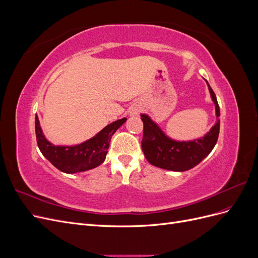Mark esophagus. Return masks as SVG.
I'll return each instance as SVG.
<instances>
[{
    "mask_svg": "<svg viewBox=\"0 0 258 258\" xmlns=\"http://www.w3.org/2000/svg\"><path fill=\"white\" fill-rule=\"evenodd\" d=\"M139 111H140V108L139 107H134L131 110V115H137L138 113H139Z\"/></svg>",
    "mask_w": 258,
    "mask_h": 258,
    "instance_id": "1",
    "label": "esophagus"
}]
</instances>
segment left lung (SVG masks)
Returning <instances> with one entry per match:
<instances>
[{
    "label": "left lung",
    "mask_w": 258,
    "mask_h": 258,
    "mask_svg": "<svg viewBox=\"0 0 258 258\" xmlns=\"http://www.w3.org/2000/svg\"><path fill=\"white\" fill-rule=\"evenodd\" d=\"M208 84V83H207ZM209 90L215 104L217 121L208 134L201 139L188 142H177L168 138L147 115L142 114L143 139L142 151L151 165L171 171H186L197 166L215 146L220 134V106L212 88Z\"/></svg>",
    "instance_id": "obj_1"
}]
</instances>
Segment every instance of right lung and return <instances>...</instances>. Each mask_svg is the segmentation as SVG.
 Listing matches in <instances>:
<instances>
[{"label": "right lung", "instance_id": "right-lung-1", "mask_svg": "<svg viewBox=\"0 0 258 258\" xmlns=\"http://www.w3.org/2000/svg\"><path fill=\"white\" fill-rule=\"evenodd\" d=\"M127 120L122 118L107 124L88 141L75 146H54L43 135L37 115L35 135L37 145L44 157L64 173L83 172L100 166L105 160L112 136Z\"/></svg>", "mask_w": 258, "mask_h": 258}]
</instances>
